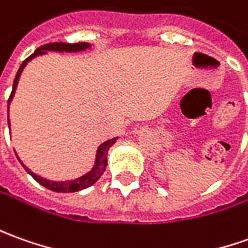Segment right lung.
I'll return each mask as SVG.
<instances>
[{
    "mask_svg": "<svg viewBox=\"0 0 248 248\" xmlns=\"http://www.w3.org/2000/svg\"><path fill=\"white\" fill-rule=\"evenodd\" d=\"M91 45L87 43V42H81V43H63V42H55V43H48V45H45V46H40L39 48L35 50V53L30 55L27 60L21 63V66L18 67V72L16 77H15V81H13V88H12V93L9 96V100H8V126H11V122H9V104H11L12 99L15 96V92H16V88H17L18 78L21 76V72L25 67V65L30 62L31 60H33L35 57L38 55H43V54H47V51H58V53H77V51H84L89 48ZM118 140V137L111 138L108 141L103 142L102 145L97 148V152H96V160H95V166L92 167V170L87 172L85 175H82L77 179H73V181H65V182H57V181H48L46 178H42L39 175L33 173L27 167L21 163V160L18 159V161L23 164V167L25 168V171L31 175L32 178L35 181L40 183L42 186H45L48 190L51 191H55V193H75V191H80V190H84V188L92 186L93 183L100 179V176L103 175V172L106 171V167H107V155H108V149L111 146L115 144V141ZM16 153V152H15ZM17 156V155H16Z\"/></svg>",
    "mask_w": 248,
    "mask_h": 248,
    "instance_id": "obj_1",
    "label": "right lung"
}]
</instances>
